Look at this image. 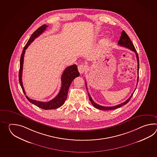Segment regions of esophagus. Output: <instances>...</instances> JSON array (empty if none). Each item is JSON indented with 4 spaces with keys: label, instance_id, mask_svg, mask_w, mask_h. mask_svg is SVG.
I'll return each instance as SVG.
<instances>
[{
    "label": "esophagus",
    "instance_id": "34e87169",
    "mask_svg": "<svg viewBox=\"0 0 157 157\" xmlns=\"http://www.w3.org/2000/svg\"><path fill=\"white\" fill-rule=\"evenodd\" d=\"M78 70L79 71L80 74H82L85 72L86 71V67L83 65L81 64L78 66Z\"/></svg>",
    "mask_w": 157,
    "mask_h": 157
}]
</instances>
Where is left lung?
<instances>
[{
    "label": "left lung",
    "instance_id": "1",
    "mask_svg": "<svg viewBox=\"0 0 157 157\" xmlns=\"http://www.w3.org/2000/svg\"><path fill=\"white\" fill-rule=\"evenodd\" d=\"M118 44L120 45L121 46H122V47H125V48H126L127 49L132 50V52H135V53L136 54L137 61V74H138V75H139V56H138V54L137 53L136 50L135 49V48L134 47L133 43H132V41H131L130 37L127 35V33H125L124 31H122V33H121V36L120 40H119L118 42ZM138 81H139V76H138L137 80L136 86L137 85ZM85 84H86V89L87 90V89L86 83H85ZM136 89H135L134 91H133L132 94V95H131L130 97L127 100H126L124 102L122 103L117 105H116V106H113V107H104V106L100 105H99V104H98L95 103L94 101L93 100L92 98H91V97H90V94H89V93H88V95H89V99H90L91 103V104H93V105L94 107H95V108H96L98 109H100V110H113V109H117L118 108H120V107H122V105L126 104L130 101V100L131 97L133 95V93H134L135 91L136 90Z\"/></svg>",
    "mask_w": 157,
    "mask_h": 157
}]
</instances>
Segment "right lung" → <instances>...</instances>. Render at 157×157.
<instances>
[{
	"mask_svg": "<svg viewBox=\"0 0 157 157\" xmlns=\"http://www.w3.org/2000/svg\"><path fill=\"white\" fill-rule=\"evenodd\" d=\"M48 26L46 25H43V26H40L38 28L31 36L30 37L29 41H27L26 45L25 46L24 50L21 54L20 59V70H19V82L20 83L21 86L22 87V91L26 95L25 91L24 89L22 81V70H23V64H24V58L25 50L30 45L33 40H35L36 37L39 36L40 35L43 33L45 30H46ZM80 76V73L77 70V66L76 64H74L69 67H67L64 71L61 77V81H62V86L60 88L59 93L52 100H50L48 102H42L37 100H33L30 99L29 97L26 95L27 100L30 101V103L33 104L34 105H36L37 107H39L43 109H57L61 107L66 100L67 99V95H68V91L69 87L70 86L71 84L72 83V81L76 78Z\"/></svg>",
	"mask_w": 157,
	"mask_h": 157,
	"instance_id": "obj_1",
	"label": "right lung"
}]
</instances>
